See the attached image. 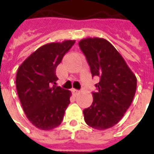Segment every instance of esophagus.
Instances as JSON below:
<instances>
[{
	"instance_id": "esophagus-1",
	"label": "esophagus",
	"mask_w": 154,
	"mask_h": 154,
	"mask_svg": "<svg viewBox=\"0 0 154 154\" xmlns=\"http://www.w3.org/2000/svg\"><path fill=\"white\" fill-rule=\"evenodd\" d=\"M72 91L73 92L74 95H77V94H79V92H80V91L77 90V89H72Z\"/></svg>"
}]
</instances>
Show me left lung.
<instances>
[{"instance_id": "1", "label": "left lung", "mask_w": 154, "mask_h": 154, "mask_svg": "<svg viewBox=\"0 0 154 154\" xmlns=\"http://www.w3.org/2000/svg\"><path fill=\"white\" fill-rule=\"evenodd\" d=\"M78 44L92 77L100 78L95 85L97 92H92L93 102L83 110L84 119L94 129H109L122 119L132 103L137 87L135 75L109 41L87 38Z\"/></svg>"}]
</instances>
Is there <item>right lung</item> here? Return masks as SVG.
Masks as SVG:
<instances>
[{"label":"right lung","mask_w":154,"mask_h":154,"mask_svg":"<svg viewBox=\"0 0 154 154\" xmlns=\"http://www.w3.org/2000/svg\"><path fill=\"white\" fill-rule=\"evenodd\" d=\"M75 40L51 43L38 48L20 66L16 89L26 117L38 129L59 125L70 104L71 92L57 87L56 68Z\"/></svg>","instance_id":"right-lung-1"}]
</instances>
